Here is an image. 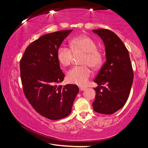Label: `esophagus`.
Wrapping results in <instances>:
<instances>
[{"instance_id":"esophagus-1","label":"esophagus","mask_w":148,"mask_h":148,"mask_svg":"<svg viewBox=\"0 0 148 148\" xmlns=\"http://www.w3.org/2000/svg\"><path fill=\"white\" fill-rule=\"evenodd\" d=\"M86 87H79V90L81 91H84V90H86Z\"/></svg>"}]
</instances>
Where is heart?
<instances>
[{"instance_id": "b5f03b06", "label": "heart", "mask_w": 148, "mask_h": 148, "mask_svg": "<svg viewBox=\"0 0 148 148\" xmlns=\"http://www.w3.org/2000/svg\"><path fill=\"white\" fill-rule=\"evenodd\" d=\"M71 49L66 46H61L57 49V58L63 66H68L72 62L73 53L83 52L85 53L82 59V66H74L66 74L67 82L80 86H86L91 77L92 72L89 65L96 69L102 64V55L97 49V43L86 35L75 37L71 41Z\"/></svg>"}]
</instances>
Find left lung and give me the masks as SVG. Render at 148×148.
Masks as SVG:
<instances>
[{
    "label": "left lung",
    "instance_id": "8db88e82",
    "mask_svg": "<svg viewBox=\"0 0 148 148\" xmlns=\"http://www.w3.org/2000/svg\"><path fill=\"white\" fill-rule=\"evenodd\" d=\"M92 32L103 41L106 58L94 80L98 86L94 88L97 94L92 107L98 113L112 114L129 98L134 77L131 59L123 42L114 32L104 29Z\"/></svg>",
    "mask_w": 148,
    "mask_h": 148
}]
</instances>
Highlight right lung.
Returning a JSON list of instances; mask_svg holds the SVG:
<instances>
[{"label": "right lung", "mask_w": 148, "mask_h": 148, "mask_svg": "<svg viewBox=\"0 0 148 148\" xmlns=\"http://www.w3.org/2000/svg\"><path fill=\"white\" fill-rule=\"evenodd\" d=\"M72 31H59L40 36L27 47L20 61L26 98L39 114L51 120L68 116L79 92L76 85L57 86L64 77L57 58V49Z\"/></svg>", "instance_id": "right-lung-1"}]
</instances>
